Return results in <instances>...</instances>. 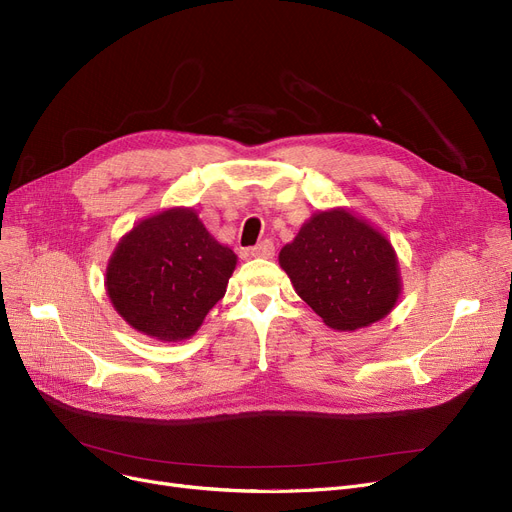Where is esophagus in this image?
Segmentation results:
<instances>
[{
	"label": "esophagus",
	"instance_id": "1",
	"mask_svg": "<svg viewBox=\"0 0 512 512\" xmlns=\"http://www.w3.org/2000/svg\"><path fill=\"white\" fill-rule=\"evenodd\" d=\"M274 242L272 240H263V242H259L257 247H253V249H249V255L251 257H261V259H270L272 255H274Z\"/></svg>",
	"mask_w": 512,
	"mask_h": 512
}]
</instances>
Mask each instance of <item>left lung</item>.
Listing matches in <instances>:
<instances>
[{
    "instance_id": "obj_1",
    "label": "left lung",
    "mask_w": 512,
    "mask_h": 512,
    "mask_svg": "<svg viewBox=\"0 0 512 512\" xmlns=\"http://www.w3.org/2000/svg\"><path fill=\"white\" fill-rule=\"evenodd\" d=\"M278 259L299 297L336 332L384 319L402 290L392 242L346 207L313 213Z\"/></svg>"
}]
</instances>
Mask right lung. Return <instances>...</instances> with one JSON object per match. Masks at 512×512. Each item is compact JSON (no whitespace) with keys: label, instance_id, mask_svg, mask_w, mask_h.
I'll list each match as a JSON object with an SVG mask.
<instances>
[{"label":"right lung","instance_id":"1","mask_svg":"<svg viewBox=\"0 0 512 512\" xmlns=\"http://www.w3.org/2000/svg\"><path fill=\"white\" fill-rule=\"evenodd\" d=\"M236 267L193 207H170L141 220L116 245L105 290L130 328L161 342L191 338L224 294Z\"/></svg>","mask_w":512,"mask_h":512}]
</instances>
